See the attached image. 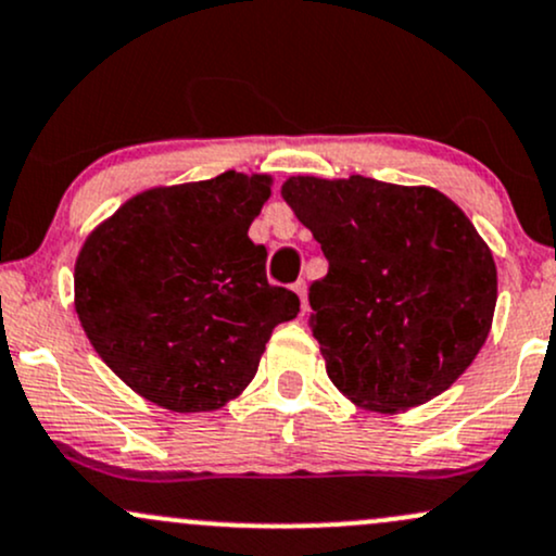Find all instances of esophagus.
Here are the masks:
<instances>
[{
    "instance_id": "esophagus-1",
    "label": "esophagus",
    "mask_w": 556,
    "mask_h": 556,
    "mask_svg": "<svg viewBox=\"0 0 556 556\" xmlns=\"http://www.w3.org/2000/svg\"><path fill=\"white\" fill-rule=\"evenodd\" d=\"M292 290H295V295L301 298V306L306 311V282H295L292 285Z\"/></svg>"
}]
</instances>
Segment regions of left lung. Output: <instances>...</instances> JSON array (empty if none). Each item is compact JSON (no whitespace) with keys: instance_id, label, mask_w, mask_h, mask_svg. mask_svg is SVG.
I'll use <instances>...</instances> for the list:
<instances>
[{"instance_id":"1","label":"left lung","mask_w":556,"mask_h":556,"mask_svg":"<svg viewBox=\"0 0 556 556\" xmlns=\"http://www.w3.org/2000/svg\"><path fill=\"white\" fill-rule=\"evenodd\" d=\"M285 203L329 261L311 332L353 404L399 414L465 375L496 308V264L465 211L432 187L290 176Z\"/></svg>"}]
</instances>
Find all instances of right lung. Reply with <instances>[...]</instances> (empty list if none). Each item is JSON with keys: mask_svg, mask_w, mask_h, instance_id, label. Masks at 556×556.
<instances>
[{"mask_svg": "<svg viewBox=\"0 0 556 556\" xmlns=\"http://www.w3.org/2000/svg\"><path fill=\"white\" fill-rule=\"evenodd\" d=\"M271 176L152 187L81 245L76 314L89 343L134 393L170 412H216L250 386L274 327L301 301L266 279L248 237Z\"/></svg>", "mask_w": 556, "mask_h": 556, "instance_id": "add662e5", "label": "right lung"}]
</instances>
